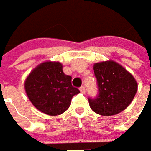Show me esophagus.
Listing matches in <instances>:
<instances>
[{
    "mask_svg": "<svg viewBox=\"0 0 151 151\" xmlns=\"http://www.w3.org/2000/svg\"><path fill=\"white\" fill-rule=\"evenodd\" d=\"M80 91H81V93H85V88L83 87V86H81V87L80 88Z\"/></svg>",
    "mask_w": 151,
    "mask_h": 151,
    "instance_id": "obj_1",
    "label": "esophagus"
}]
</instances>
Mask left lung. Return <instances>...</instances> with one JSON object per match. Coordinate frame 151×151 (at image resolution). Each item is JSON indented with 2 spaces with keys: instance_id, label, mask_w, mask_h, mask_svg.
I'll return each instance as SVG.
<instances>
[{
  "instance_id": "1",
  "label": "left lung",
  "mask_w": 151,
  "mask_h": 151,
  "mask_svg": "<svg viewBox=\"0 0 151 151\" xmlns=\"http://www.w3.org/2000/svg\"><path fill=\"white\" fill-rule=\"evenodd\" d=\"M99 95L89 99L90 107L100 116H114L127 109L137 91V82L133 75L114 60L93 64Z\"/></svg>"
}]
</instances>
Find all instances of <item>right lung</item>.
Instances as JSON below:
<instances>
[{
  "label": "right lung",
  "mask_w": 151,
  "mask_h": 151,
  "mask_svg": "<svg viewBox=\"0 0 151 151\" xmlns=\"http://www.w3.org/2000/svg\"><path fill=\"white\" fill-rule=\"evenodd\" d=\"M26 95L33 105L48 116H59L68 110L71 99L80 93L71 85V77L63 72L58 61H45L31 70L24 81Z\"/></svg>",
  "instance_id": "obj_1"
}]
</instances>
